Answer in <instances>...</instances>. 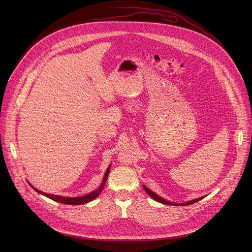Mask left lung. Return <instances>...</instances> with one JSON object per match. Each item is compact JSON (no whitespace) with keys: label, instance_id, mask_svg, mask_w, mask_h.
Segmentation results:
<instances>
[{"label":"left lung","instance_id":"1","mask_svg":"<svg viewBox=\"0 0 252 252\" xmlns=\"http://www.w3.org/2000/svg\"><path fill=\"white\" fill-rule=\"evenodd\" d=\"M144 187V190H145V192L152 198V199H154V200H156L157 202H159V203H162V204H165V205H170V206H187V205H192V204H194V203H196V202H198V201H200V200H202L204 197H200V198H198V199H195V200H192V201H189V202H186V203H183V204H176V203H173V202H169V201H167V200H165V199H163V198H161V197H159L157 194H155L154 192H152L150 189H148L147 187H145V186H143Z\"/></svg>","mask_w":252,"mask_h":252}]
</instances>
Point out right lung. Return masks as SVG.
<instances>
[{"label": "right lung", "instance_id": "right-lung-1", "mask_svg": "<svg viewBox=\"0 0 252 252\" xmlns=\"http://www.w3.org/2000/svg\"><path fill=\"white\" fill-rule=\"evenodd\" d=\"M109 168H110V166L108 167V170H107V172L105 174V177H104V180H103L102 184L96 190H94L93 192H91V193H89V194H87L85 196H82V197H63V196H58V195H52V194H48V193H44L42 191H39V190H37L33 186L32 187L34 188V190L36 191L37 193H39V194H41V195H43V196H45V197H47V198H49V199H51L53 201H56L58 203L66 204V205H82V204H86L88 202H91L92 200L96 199L97 196L100 195V193L102 192V190L105 187L106 181L108 180Z\"/></svg>", "mask_w": 252, "mask_h": 252}]
</instances>
